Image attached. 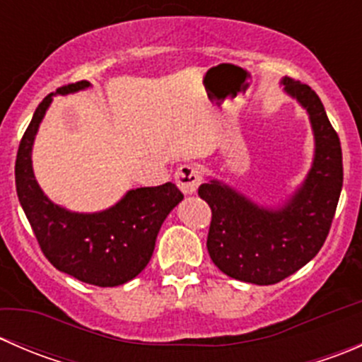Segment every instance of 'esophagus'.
<instances>
[{"label":"esophagus","instance_id":"obj_1","mask_svg":"<svg viewBox=\"0 0 362 362\" xmlns=\"http://www.w3.org/2000/svg\"><path fill=\"white\" fill-rule=\"evenodd\" d=\"M175 182H177L178 189L184 194H192V192H196L198 185L202 184V173H199L194 164H182L175 171Z\"/></svg>","mask_w":362,"mask_h":362}]
</instances>
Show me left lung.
Here are the masks:
<instances>
[{
  "mask_svg": "<svg viewBox=\"0 0 362 362\" xmlns=\"http://www.w3.org/2000/svg\"><path fill=\"white\" fill-rule=\"evenodd\" d=\"M284 87L308 112L315 134V159L305 184L279 210L259 208L217 180L198 189L211 210L208 254L228 276L272 286L312 261L322 249L343 185L338 133L315 90L286 76Z\"/></svg>",
  "mask_w": 362,
  "mask_h": 362,
  "instance_id": "8db88e82",
  "label": "left lung"
}]
</instances>
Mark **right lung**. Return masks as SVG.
I'll use <instances>...</instances> for the list:
<instances>
[{
    "instance_id": "add662e5",
    "label": "right lung",
    "mask_w": 362,
    "mask_h": 362,
    "mask_svg": "<svg viewBox=\"0 0 362 362\" xmlns=\"http://www.w3.org/2000/svg\"><path fill=\"white\" fill-rule=\"evenodd\" d=\"M87 80L59 87L56 94L86 89ZM52 94L38 105L16 159V187L25 217L43 255L54 268L98 287L133 280L152 257L164 218L184 199L171 182L127 192L115 206L100 214H75L57 206L36 184L31 147Z\"/></svg>"
}]
</instances>
